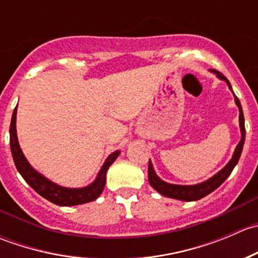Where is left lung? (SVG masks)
<instances>
[{
    "label": "left lung",
    "instance_id": "obj_1",
    "mask_svg": "<svg viewBox=\"0 0 258 258\" xmlns=\"http://www.w3.org/2000/svg\"><path fill=\"white\" fill-rule=\"evenodd\" d=\"M215 74L217 75V77H220L221 80L226 81L228 85V88L232 90L228 80L223 76L220 72L215 71ZM235 96V102L238 106V110H240V127H241V141L240 144L236 147L235 152H233L232 158H231L230 162L226 165L225 168L220 171L217 175L213 176L212 178L207 179V181L202 182L200 184H194V186H178V184H171L167 182H163L162 179L158 178V176L156 175L155 171H153L152 163L151 161H148V182H150L151 186L156 189L157 192H160L161 195L166 197H171V199L181 200V201H197V200L202 199V197L207 196L211 192L215 191L217 187H220L223 182L226 181V178L231 175L232 170L235 168V166L237 165L238 160H240V156L242 152V148H243L244 144V136H246V128H244V118H243V112H242V107L240 100L237 98V96Z\"/></svg>",
    "mask_w": 258,
    "mask_h": 258
}]
</instances>
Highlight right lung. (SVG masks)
I'll use <instances>...</instances> for the list:
<instances>
[{"label":"right lung","instance_id":"1","mask_svg":"<svg viewBox=\"0 0 258 258\" xmlns=\"http://www.w3.org/2000/svg\"><path fill=\"white\" fill-rule=\"evenodd\" d=\"M16 113L17 107H15L12 113L11 126H10V146H11L12 157H14L15 165L18 172L21 173L23 179L37 192L43 199L48 200L49 202L58 206H76V205L87 204L93 201L102 194L106 183V173L108 167L114 162L119 155V151H114L107 157L106 162L103 163L102 168L98 172L97 178L90 186L83 188H64V187L57 186L53 182L43 177L42 175L33 170L30 163L26 160L25 155L21 151L17 140L16 132Z\"/></svg>","mask_w":258,"mask_h":258}]
</instances>
